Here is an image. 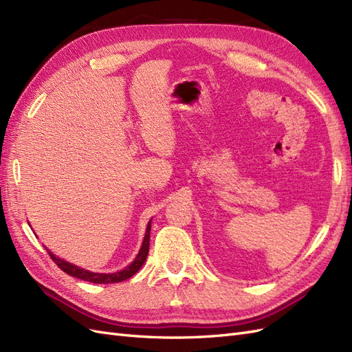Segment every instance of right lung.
I'll return each mask as SVG.
<instances>
[{
    "label": "right lung",
    "mask_w": 352,
    "mask_h": 352,
    "mask_svg": "<svg viewBox=\"0 0 352 352\" xmlns=\"http://www.w3.org/2000/svg\"><path fill=\"white\" fill-rule=\"evenodd\" d=\"M150 232H151V220L148 221V226H146V232H145V236L141 245V250L138 252V255L135 257V260L124 267L123 270L119 272H114V273H94L89 270H85L82 267H78V265H74L66 260H63L57 255L52 254L50 250H47V252L50 254V257L52 258L58 267L73 276V278H78L82 280H87V282H92V283H117V282H123L126 279L132 278V276L142 267V264L145 263L146 257H148V250H150Z\"/></svg>",
    "instance_id": "obj_1"
}]
</instances>
